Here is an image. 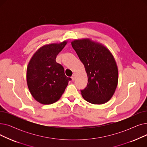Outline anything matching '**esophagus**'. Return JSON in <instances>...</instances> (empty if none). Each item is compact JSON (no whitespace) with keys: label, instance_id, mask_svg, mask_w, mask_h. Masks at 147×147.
Masks as SVG:
<instances>
[{"label":"esophagus","instance_id":"esophagus-1","mask_svg":"<svg viewBox=\"0 0 147 147\" xmlns=\"http://www.w3.org/2000/svg\"><path fill=\"white\" fill-rule=\"evenodd\" d=\"M71 79H72L73 80H74L75 79V75H74V74H73V75L71 76Z\"/></svg>","mask_w":147,"mask_h":147}]
</instances>
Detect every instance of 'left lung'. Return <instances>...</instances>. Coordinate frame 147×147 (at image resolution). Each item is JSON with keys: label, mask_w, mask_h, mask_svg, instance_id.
I'll use <instances>...</instances> for the list:
<instances>
[{"label": "left lung", "mask_w": 147, "mask_h": 147, "mask_svg": "<svg viewBox=\"0 0 147 147\" xmlns=\"http://www.w3.org/2000/svg\"><path fill=\"white\" fill-rule=\"evenodd\" d=\"M73 48L83 64L88 76L87 86L81 90L86 101L94 104L108 102L118 83V68L110 51L89 38L71 42Z\"/></svg>", "instance_id": "8db88e82"}]
</instances>
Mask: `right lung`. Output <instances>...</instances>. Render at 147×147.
<instances>
[{"mask_svg":"<svg viewBox=\"0 0 147 147\" xmlns=\"http://www.w3.org/2000/svg\"><path fill=\"white\" fill-rule=\"evenodd\" d=\"M67 43L64 41L43 46L28 64L26 77L28 89L33 97L42 104L57 102L71 80L65 75L64 67L55 60Z\"/></svg>","mask_w":147,"mask_h":147,"instance_id":"obj_1","label":"right lung"}]
</instances>
